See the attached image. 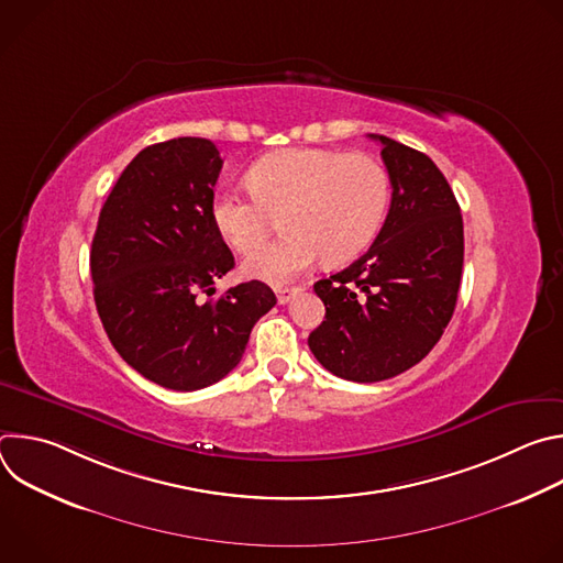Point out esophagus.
<instances>
[{"label":"esophagus","instance_id":"obj_1","mask_svg":"<svg viewBox=\"0 0 563 563\" xmlns=\"http://www.w3.org/2000/svg\"><path fill=\"white\" fill-rule=\"evenodd\" d=\"M274 291H276L278 302H280V305H285V302H289V300H291V296H294V291H296V289H294V287H276Z\"/></svg>","mask_w":563,"mask_h":563}]
</instances>
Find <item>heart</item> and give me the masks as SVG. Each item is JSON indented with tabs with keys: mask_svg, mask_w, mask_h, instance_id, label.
<instances>
[{
	"mask_svg": "<svg viewBox=\"0 0 563 563\" xmlns=\"http://www.w3.org/2000/svg\"><path fill=\"white\" fill-rule=\"evenodd\" d=\"M252 196L218 191L211 222L224 243L250 254L284 213L286 235L252 254L243 272L285 285L325 254L341 263L363 252L378 233L391 185L387 169L372 155L334 148H283L263 155L247 172Z\"/></svg>",
	"mask_w": 563,
	"mask_h": 563,
	"instance_id": "heart-1",
	"label": "heart"
}]
</instances>
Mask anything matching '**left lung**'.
I'll list each match as a JSON object with an SVG mask.
<instances>
[{
	"label": "left lung",
	"mask_w": 563,
	"mask_h": 563,
	"mask_svg": "<svg viewBox=\"0 0 563 563\" xmlns=\"http://www.w3.org/2000/svg\"><path fill=\"white\" fill-rule=\"evenodd\" d=\"M391 183L387 218L347 269L318 280L325 320L307 339L332 374L376 383L423 361L454 313L463 269V218L432 159L369 133Z\"/></svg>",
	"instance_id": "left-lung-1"
}]
</instances>
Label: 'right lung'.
<instances>
[{"label": "right lung", "instance_id": "add662e5", "mask_svg": "<svg viewBox=\"0 0 563 563\" xmlns=\"http://www.w3.org/2000/svg\"><path fill=\"white\" fill-rule=\"evenodd\" d=\"M220 169L222 157L205 137L142 148L111 189L91 245L93 296L109 341L135 372L176 391L224 378L276 305L261 280L198 300L233 269L211 222Z\"/></svg>", "mask_w": 563, "mask_h": 563}]
</instances>
